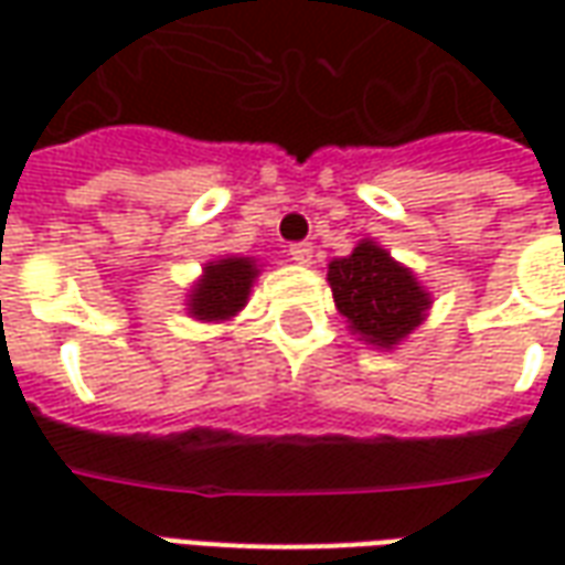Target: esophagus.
I'll list each match as a JSON object with an SVG mask.
<instances>
[{
  "mask_svg": "<svg viewBox=\"0 0 565 565\" xmlns=\"http://www.w3.org/2000/svg\"><path fill=\"white\" fill-rule=\"evenodd\" d=\"M311 257H315V247H311V242H296V245H290V259H296V263L308 266Z\"/></svg>",
  "mask_w": 565,
  "mask_h": 565,
  "instance_id": "1",
  "label": "esophagus"
}]
</instances>
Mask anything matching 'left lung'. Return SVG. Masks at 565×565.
I'll return each instance as SVG.
<instances>
[{
  "label": "left lung",
  "mask_w": 565,
  "mask_h": 565,
  "mask_svg": "<svg viewBox=\"0 0 565 565\" xmlns=\"http://www.w3.org/2000/svg\"><path fill=\"white\" fill-rule=\"evenodd\" d=\"M327 281L339 315L360 342L375 348H396L424 323L433 299L426 294L415 271L405 269L379 245L363 238L360 245L330 263Z\"/></svg>",
  "instance_id": "8db88e82"
}]
</instances>
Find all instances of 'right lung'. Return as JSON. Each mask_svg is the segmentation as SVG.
<instances>
[{"label": "right lung", "instance_id": "1", "mask_svg": "<svg viewBox=\"0 0 565 565\" xmlns=\"http://www.w3.org/2000/svg\"><path fill=\"white\" fill-rule=\"evenodd\" d=\"M259 275L257 259L250 257H223L211 259L202 269V278L193 284L186 311L196 320H230L247 306V296Z\"/></svg>", "mask_w": 565, "mask_h": 565}]
</instances>
